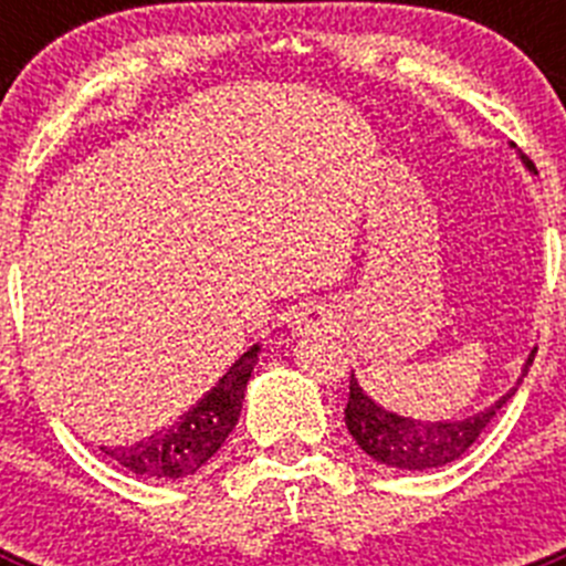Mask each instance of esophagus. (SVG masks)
I'll return each instance as SVG.
<instances>
[{"instance_id":"1","label":"esophagus","mask_w":566,"mask_h":566,"mask_svg":"<svg viewBox=\"0 0 566 566\" xmlns=\"http://www.w3.org/2000/svg\"><path fill=\"white\" fill-rule=\"evenodd\" d=\"M289 326H292V332L297 334L319 332V328L326 326V314H323V308H303V312L289 317Z\"/></svg>"}]
</instances>
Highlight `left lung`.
Here are the masks:
<instances>
[{"instance_id":"1","label":"left lung","mask_w":566,"mask_h":566,"mask_svg":"<svg viewBox=\"0 0 566 566\" xmlns=\"http://www.w3.org/2000/svg\"><path fill=\"white\" fill-rule=\"evenodd\" d=\"M522 161L527 164V169H533V161H527L524 155ZM533 357H536V348L524 363L522 377L533 365ZM348 391L352 394H348V405H345V424L368 457L397 470H431L464 457V451L476 442L479 433L507 405L516 388H510L502 399L490 405L488 411H479L468 419H459V422H419V419L385 411L359 388L354 374Z\"/></svg>"}]
</instances>
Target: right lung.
<instances>
[{"mask_svg": "<svg viewBox=\"0 0 566 566\" xmlns=\"http://www.w3.org/2000/svg\"><path fill=\"white\" fill-rule=\"evenodd\" d=\"M258 352L260 345H252L243 357L234 359L232 368L218 379L212 391L203 394L198 405H192L175 424L149 433L147 439H138L133 444L102 448V453H107L113 462L127 468L135 476H192L195 470H201L234 431L240 408H243L247 382L252 377L254 363H258Z\"/></svg>", "mask_w": 566, "mask_h": 566, "instance_id": "add662e5", "label": "right lung"}]
</instances>
